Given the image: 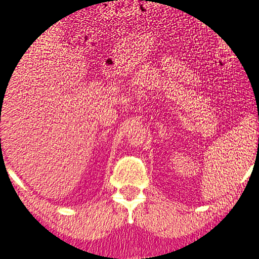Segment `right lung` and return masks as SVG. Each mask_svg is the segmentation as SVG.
I'll list each match as a JSON object with an SVG mask.
<instances>
[{"mask_svg":"<svg viewBox=\"0 0 259 259\" xmlns=\"http://www.w3.org/2000/svg\"><path fill=\"white\" fill-rule=\"evenodd\" d=\"M0 140H1V139H0Z\"/></svg>","mask_w":259,"mask_h":259,"instance_id":"obj_1","label":"right lung"}]
</instances>
